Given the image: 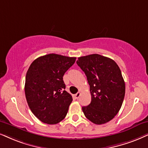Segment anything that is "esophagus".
Wrapping results in <instances>:
<instances>
[{"instance_id": "1", "label": "esophagus", "mask_w": 148, "mask_h": 148, "mask_svg": "<svg viewBox=\"0 0 148 148\" xmlns=\"http://www.w3.org/2000/svg\"><path fill=\"white\" fill-rule=\"evenodd\" d=\"M80 92H78L77 93H76V94L74 95V98L76 99H78L80 97Z\"/></svg>"}]
</instances>
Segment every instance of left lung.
Masks as SVG:
<instances>
[{"instance_id": "8db88e82", "label": "left lung", "mask_w": 148, "mask_h": 148, "mask_svg": "<svg viewBox=\"0 0 148 148\" xmlns=\"http://www.w3.org/2000/svg\"><path fill=\"white\" fill-rule=\"evenodd\" d=\"M76 63L87 76L91 103L82 109L95 124H103L117 115L125 96V83L119 66L113 59L98 54L78 57Z\"/></svg>"}]
</instances>
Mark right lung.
<instances>
[{
	"label": "right lung",
	"mask_w": 148,
	"mask_h": 148,
	"mask_svg": "<svg viewBox=\"0 0 148 148\" xmlns=\"http://www.w3.org/2000/svg\"><path fill=\"white\" fill-rule=\"evenodd\" d=\"M76 57L48 54L33 61L27 72L25 96L32 113L41 121L56 124L66 116L72 97L65 90L63 76Z\"/></svg>",
	"instance_id": "add662e5"
}]
</instances>
